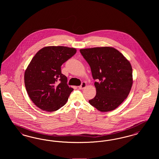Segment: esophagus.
<instances>
[{
    "instance_id": "34e87169",
    "label": "esophagus",
    "mask_w": 159,
    "mask_h": 159,
    "mask_svg": "<svg viewBox=\"0 0 159 159\" xmlns=\"http://www.w3.org/2000/svg\"><path fill=\"white\" fill-rule=\"evenodd\" d=\"M86 86V82H82V84H81V85L79 86V88L80 89H83Z\"/></svg>"
}]
</instances>
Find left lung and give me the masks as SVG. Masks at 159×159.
<instances>
[{"label":"left lung","mask_w":159,"mask_h":159,"mask_svg":"<svg viewBox=\"0 0 159 159\" xmlns=\"http://www.w3.org/2000/svg\"><path fill=\"white\" fill-rule=\"evenodd\" d=\"M97 80V93L89 102L101 112L114 110L128 97L133 78L130 62L112 47H97L80 49Z\"/></svg>","instance_id":"left-lung-1"}]
</instances>
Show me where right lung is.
Returning a JSON list of instances; mask_svg holds the SVG:
<instances>
[{
  "mask_svg": "<svg viewBox=\"0 0 159 159\" xmlns=\"http://www.w3.org/2000/svg\"><path fill=\"white\" fill-rule=\"evenodd\" d=\"M76 51L66 46H46L32 58L25 71L24 83L30 98L41 110L55 111L66 104L73 89L68 86L61 66Z\"/></svg>",
  "mask_w": 159,
  "mask_h": 159,
  "instance_id": "right-lung-1",
  "label": "right lung"
}]
</instances>
